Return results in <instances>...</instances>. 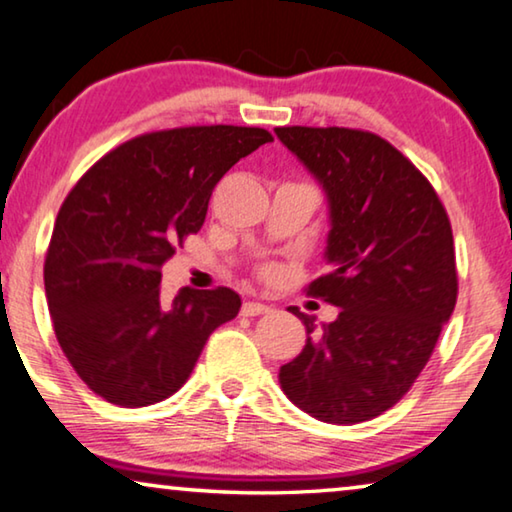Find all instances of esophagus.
<instances>
[{
	"mask_svg": "<svg viewBox=\"0 0 512 512\" xmlns=\"http://www.w3.org/2000/svg\"><path fill=\"white\" fill-rule=\"evenodd\" d=\"M266 312H271V307L264 305V303H257V300H246V303H243V307H241L243 316H259V314H266Z\"/></svg>",
	"mask_w": 512,
	"mask_h": 512,
	"instance_id": "obj_1",
	"label": "esophagus"
}]
</instances>
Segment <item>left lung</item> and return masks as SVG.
<instances>
[{"label": "left lung", "instance_id": "1", "mask_svg": "<svg viewBox=\"0 0 512 512\" xmlns=\"http://www.w3.org/2000/svg\"><path fill=\"white\" fill-rule=\"evenodd\" d=\"M328 196L330 273L307 296L339 307L305 323L307 342L280 367L282 392L328 424H360L399 403L431 360L458 298L456 248L442 200L408 157L348 127H275Z\"/></svg>", "mask_w": 512, "mask_h": 512}]
</instances>
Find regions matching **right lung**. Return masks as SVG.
Listing matches in <instances>:
<instances>
[{"label":"right lung","mask_w":512,"mask_h":512,"mask_svg":"<svg viewBox=\"0 0 512 512\" xmlns=\"http://www.w3.org/2000/svg\"><path fill=\"white\" fill-rule=\"evenodd\" d=\"M273 141L262 127L150 132L97 161L63 200L45 257L54 335L104 401L143 408L180 389L212 332L239 314L237 291L161 300V264L205 223L214 186Z\"/></svg>","instance_id":"1"}]
</instances>
